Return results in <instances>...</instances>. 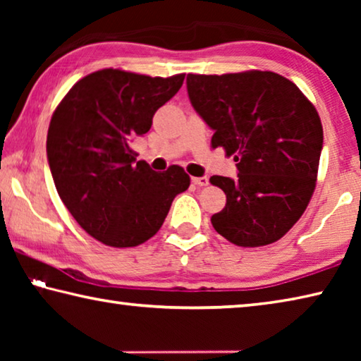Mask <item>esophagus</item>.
<instances>
[{"mask_svg":"<svg viewBox=\"0 0 361 361\" xmlns=\"http://www.w3.org/2000/svg\"><path fill=\"white\" fill-rule=\"evenodd\" d=\"M192 183L197 186H207L209 185V178L207 176H197V178H192Z\"/></svg>","mask_w":361,"mask_h":361,"instance_id":"esophagus-1","label":"esophagus"}]
</instances>
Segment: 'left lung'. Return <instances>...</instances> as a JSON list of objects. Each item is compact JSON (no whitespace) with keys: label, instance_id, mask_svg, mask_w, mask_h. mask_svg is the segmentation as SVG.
Listing matches in <instances>:
<instances>
[{"label":"left lung","instance_id":"1","mask_svg":"<svg viewBox=\"0 0 361 361\" xmlns=\"http://www.w3.org/2000/svg\"><path fill=\"white\" fill-rule=\"evenodd\" d=\"M189 102L215 132L212 146L235 154L237 176H212L226 207L212 216L218 234L261 247L288 232L315 189L323 129L312 103L272 71L188 75Z\"/></svg>","mask_w":361,"mask_h":361}]
</instances>
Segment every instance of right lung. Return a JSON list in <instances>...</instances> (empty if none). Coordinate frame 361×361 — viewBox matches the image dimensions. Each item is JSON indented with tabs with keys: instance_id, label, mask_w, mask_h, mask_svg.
Here are the masks:
<instances>
[{
	"instance_id": "obj_1",
	"label": "right lung",
	"mask_w": 361,
	"mask_h": 361,
	"mask_svg": "<svg viewBox=\"0 0 361 361\" xmlns=\"http://www.w3.org/2000/svg\"><path fill=\"white\" fill-rule=\"evenodd\" d=\"M185 75L151 78L100 70L60 102L47 132V161L57 192L78 224L102 243L137 247L151 239L173 199L189 188L178 166L157 173L135 164L130 143L178 92Z\"/></svg>"
}]
</instances>
